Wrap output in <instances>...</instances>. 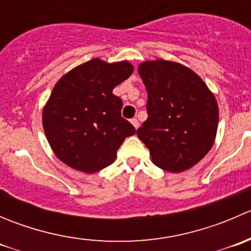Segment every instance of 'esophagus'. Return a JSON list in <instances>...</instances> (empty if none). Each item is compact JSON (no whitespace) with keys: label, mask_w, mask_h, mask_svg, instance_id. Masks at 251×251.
I'll return each mask as SVG.
<instances>
[{"label":"esophagus","mask_w":251,"mask_h":251,"mask_svg":"<svg viewBox=\"0 0 251 251\" xmlns=\"http://www.w3.org/2000/svg\"><path fill=\"white\" fill-rule=\"evenodd\" d=\"M131 124H132V125L135 126V128H138V126H140V121H138L136 118L131 120Z\"/></svg>","instance_id":"esophagus-1"}]
</instances>
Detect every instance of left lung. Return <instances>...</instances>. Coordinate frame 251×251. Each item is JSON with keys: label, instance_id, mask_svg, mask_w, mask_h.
Returning <instances> with one entry per match:
<instances>
[{"label": "left lung", "instance_id": "1", "mask_svg": "<svg viewBox=\"0 0 251 251\" xmlns=\"http://www.w3.org/2000/svg\"><path fill=\"white\" fill-rule=\"evenodd\" d=\"M148 119L137 130L151 160L169 173L188 170L211 149L219 125L215 96L193 70L158 59L138 67Z\"/></svg>", "mask_w": 251, "mask_h": 251}]
</instances>
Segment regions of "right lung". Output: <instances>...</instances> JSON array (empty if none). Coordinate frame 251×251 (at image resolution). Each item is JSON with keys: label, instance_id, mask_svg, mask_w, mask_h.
<instances>
[{"label": "right lung", "instance_id": "right-lung-1", "mask_svg": "<svg viewBox=\"0 0 251 251\" xmlns=\"http://www.w3.org/2000/svg\"><path fill=\"white\" fill-rule=\"evenodd\" d=\"M132 72L126 60L109 64L95 58L59 78L42 113L47 141L59 160L86 174L114 163L136 130L121 116L123 100L113 88Z\"/></svg>", "mask_w": 251, "mask_h": 251}]
</instances>
